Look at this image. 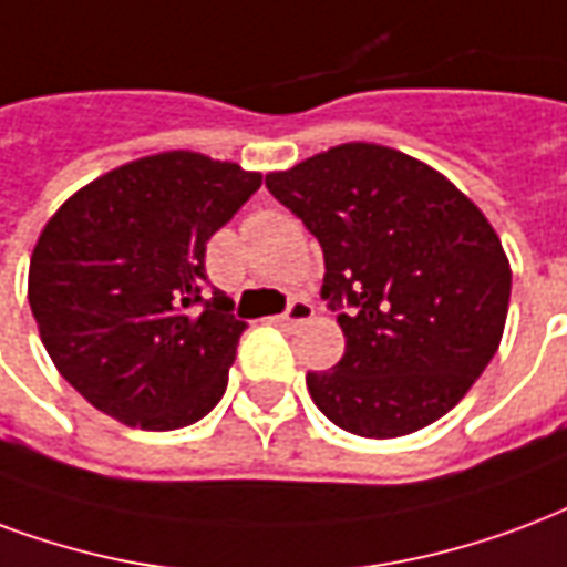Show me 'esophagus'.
<instances>
[{
    "label": "esophagus",
    "mask_w": 567,
    "mask_h": 567,
    "mask_svg": "<svg viewBox=\"0 0 567 567\" xmlns=\"http://www.w3.org/2000/svg\"><path fill=\"white\" fill-rule=\"evenodd\" d=\"M316 318V306L309 303V300H291V306L285 309L282 316L276 318V324L279 327H300L309 324Z\"/></svg>",
    "instance_id": "34e87169"
}]
</instances>
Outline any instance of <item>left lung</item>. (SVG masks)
<instances>
[{
    "label": "left lung",
    "instance_id": "8db88e82",
    "mask_svg": "<svg viewBox=\"0 0 567 567\" xmlns=\"http://www.w3.org/2000/svg\"><path fill=\"white\" fill-rule=\"evenodd\" d=\"M267 188L316 234L321 297L346 309V354L306 375L312 402L363 439L444 417L505 333L511 264L484 213L430 165L363 141L272 171Z\"/></svg>",
    "mask_w": 567,
    "mask_h": 567
}]
</instances>
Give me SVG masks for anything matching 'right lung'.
<instances>
[{
  "label": "right lung",
  "instance_id": "1",
  "mask_svg": "<svg viewBox=\"0 0 567 567\" xmlns=\"http://www.w3.org/2000/svg\"><path fill=\"white\" fill-rule=\"evenodd\" d=\"M261 186L234 162L171 150L74 192L41 230L29 306L53 367L99 412L153 433L216 409L246 321L207 288V240Z\"/></svg>",
  "mask_w": 567,
  "mask_h": 567
}]
</instances>
